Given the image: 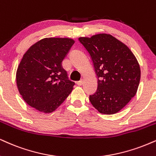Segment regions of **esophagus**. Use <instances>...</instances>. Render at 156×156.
<instances>
[{
  "label": "esophagus",
  "mask_w": 156,
  "mask_h": 156,
  "mask_svg": "<svg viewBox=\"0 0 156 156\" xmlns=\"http://www.w3.org/2000/svg\"><path fill=\"white\" fill-rule=\"evenodd\" d=\"M83 80H80V81H78V82H76V84L78 86H81V85H83Z\"/></svg>",
  "instance_id": "34e87169"
}]
</instances>
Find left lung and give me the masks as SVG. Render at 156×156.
<instances>
[{
    "label": "left lung",
    "mask_w": 156,
    "mask_h": 156,
    "mask_svg": "<svg viewBox=\"0 0 156 156\" xmlns=\"http://www.w3.org/2000/svg\"><path fill=\"white\" fill-rule=\"evenodd\" d=\"M92 60L97 78V89L89 96L99 112L114 114L123 108L136 94L140 84V65L124 44L102 33L78 38Z\"/></svg>",
    "instance_id": "left-lung-1"
}]
</instances>
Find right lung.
Returning a JSON list of instances; mask_svg holds the SVG:
<instances>
[{
	"label": "right lung",
	"instance_id": "1",
	"mask_svg": "<svg viewBox=\"0 0 156 156\" xmlns=\"http://www.w3.org/2000/svg\"><path fill=\"white\" fill-rule=\"evenodd\" d=\"M74 43L70 38L46 37L24 54L16 71V85L32 108L50 113L71 93L75 83L68 80L62 62Z\"/></svg>",
	"mask_w": 156,
	"mask_h": 156
}]
</instances>
